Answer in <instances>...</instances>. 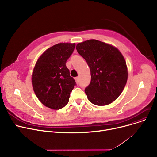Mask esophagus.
Segmentation results:
<instances>
[{"label": "esophagus", "instance_id": "obj_1", "mask_svg": "<svg viewBox=\"0 0 157 157\" xmlns=\"http://www.w3.org/2000/svg\"><path fill=\"white\" fill-rule=\"evenodd\" d=\"M75 80H76V83H77V84H79V78H78V77L75 78Z\"/></svg>", "mask_w": 157, "mask_h": 157}]
</instances>
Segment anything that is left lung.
I'll return each instance as SVG.
<instances>
[{"label": "left lung", "mask_w": 157, "mask_h": 157, "mask_svg": "<svg viewBox=\"0 0 157 157\" xmlns=\"http://www.w3.org/2000/svg\"><path fill=\"white\" fill-rule=\"evenodd\" d=\"M76 48L90 69L91 81L85 90L88 99L97 105L112 103L127 81L124 57L117 48L95 39L78 43Z\"/></svg>", "instance_id": "8db88e82"}]
</instances>
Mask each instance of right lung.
I'll list each match as a JSON object with an SVG mask.
<instances>
[{
  "label": "right lung",
  "instance_id": "add662e5",
  "mask_svg": "<svg viewBox=\"0 0 157 157\" xmlns=\"http://www.w3.org/2000/svg\"><path fill=\"white\" fill-rule=\"evenodd\" d=\"M75 46V43H59L48 48L33 70V89L40 102L49 108L60 109L67 105L76 85L65 65Z\"/></svg>",
  "mask_w": 157,
  "mask_h": 157
}]
</instances>
